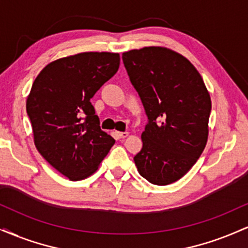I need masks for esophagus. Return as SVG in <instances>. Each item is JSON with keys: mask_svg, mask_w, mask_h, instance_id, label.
<instances>
[{"mask_svg": "<svg viewBox=\"0 0 248 248\" xmlns=\"http://www.w3.org/2000/svg\"><path fill=\"white\" fill-rule=\"evenodd\" d=\"M116 135H118L119 139H126L128 135H129V133L128 132H118L116 133Z\"/></svg>", "mask_w": 248, "mask_h": 248, "instance_id": "1", "label": "esophagus"}]
</instances>
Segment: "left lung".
Returning a JSON list of instances; mask_svg holds the SVG:
<instances>
[{"label": "left lung", "instance_id": "1", "mask_svg": "<svg viewBox=\"0 0 248 248\" xmlns=\"http://www.w3.org/2000/svg\"><path fill=\"white\" fill-rule=\"evenodd\" d=\"M122 61L149 120L135 166L150 183L171 184L191 169L206 146L210 93L189 59L168 47L127 51Z\"/></svg>", "mask_w": 248, "mask_h": 248}]
</instances>
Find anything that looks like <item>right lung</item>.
<instances>
[{"mask_svg":"<svg viewBox=\"0 0 248 248\" xmlns=\"http://www.w3.org/2000/svg\"><path fill=\"white\" fill-rule=\"evenodd\" d=\"M120 55L81 52L43 69L27 99L39 154L70 181L94 173L115 140L100 129L91 99L118 72Z\"/></svg>","mask_w":248,"mask_h":248,"instance_id":"1","label":"right lung"}]
</instances>
